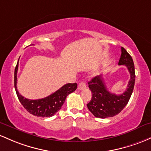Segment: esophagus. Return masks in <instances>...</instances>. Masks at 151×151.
I'll list each match as a JSON object with an SVG mask.
<instances>
[{"instance_id": "obj_1", "label": "esophagus", "mask_w": 151, "mask_h": 151, "mask_svg": "<svg viewBox=\"0 0 151 151\" xmlns=\"http://www.w3.org/2000/svg\"><path fill=\"white\" fill-rule=\"evenodd\" d=\"M86 88V84L84 82H81L80 83L78 84V91H82V90L85 89Z\"/></svg>"}]
</instances>
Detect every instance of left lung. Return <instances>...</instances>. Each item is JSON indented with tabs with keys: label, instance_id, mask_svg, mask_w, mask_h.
I'll return each mask as SVG.
<instances>
[{
	"label": "left lung",
	"instance_id": "left-lung-1",
	"mask_svg": "<svg viewBox=\"0 0 151 151\" xmlns=\"http://www.w3.org/2000/svg\"><path fill=\"white\" fill-rule=\"evenodd\" d=\"M118 65H126L130 75L128 87L123 93L116 95L109 92L101 75L96 76L88 82V88L93 94L87 107L96 118H106L116 116L129 101L134 88L135 67L132 57L123 47Z\"/></svg>",
	"mask_w": 151,
	"mask_h": 151
}]
</instances>
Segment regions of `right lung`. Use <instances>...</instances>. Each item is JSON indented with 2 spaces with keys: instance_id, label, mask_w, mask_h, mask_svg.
I'll use <instances>...</instances> for the list:
<instances>
[{
  "instance_id": "1",
  "label": "right lung",
  "mask_w": 151,
  "mask_h": 151,
  "mask_svg": "<svg viewBox=\"0 0 151 151\" xmlns=\"http://www.w3.org/2000/svg\"><path fill=\"white\" fill-rule=\"evenodd\" d=\"M19 60V59H18ZM18 61L15 68L14 86L16 92L20 102L25 109L33 116L38 117H51L55 114L62 107L65 98L69 94L77 88V83H68L62 86L53 94L38 100H30L22 96L17 90V73Z\"/></svg>"
}]
</instances>
